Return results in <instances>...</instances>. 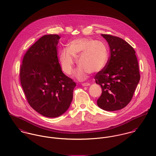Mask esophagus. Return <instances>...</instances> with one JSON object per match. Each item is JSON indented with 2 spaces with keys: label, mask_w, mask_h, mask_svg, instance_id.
<instances>
[{
  "label": "esophagus",
  "mask_w": 156,
  "mask_h": 156,
  "mask_svg": "<svg viewBox=\"0 0 156 156\" xmlns=\"http://www.w3.org/2000/svg\"><path fill=\"white\" fill-rule=\"evenodd\" d=\"M82 85H83V86H88L90 85V84L88 83H83Z\"/></svg>",
  "instance_id": "1"
}]
</instances>
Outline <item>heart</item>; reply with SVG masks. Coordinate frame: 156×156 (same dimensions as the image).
<instances>
[{
  "instance_id": "b5f03b06",
  "label": "heart",
  "mask_w": 156,
  "mask_h": 156,
  "mask_svg": "<svg viewBox=\"0 0 156 156\" xmlns=\"http://www.w3.org/2000/svg\"><path fill=\"white\" fill-rule=\"evenodd\" d=\"M76 57L80 65L75 75L78 80H84L89 73L99 72L105 67L109 58L107 46L102 41L91 38L71 41L68 47L63 48L59 55L61 68L68 75L73 73Z\"/></svg>"
}]
</instances>
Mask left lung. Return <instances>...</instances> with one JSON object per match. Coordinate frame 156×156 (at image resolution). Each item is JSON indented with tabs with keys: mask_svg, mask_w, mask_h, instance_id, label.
Wrapping results in <instances>:
<instances>
[{
	"mask_svg": "<svg viewBox=\"0 0 156 156\" xmlns=\"http://www.w3.org/2000/svg\"><path fill=\"white\" fill-rule=\"evenodd\" d=\"M101 35L109 44L110 56L94 77L102 89L97 104L105 111H117L132 99L140 80L138 62L135 50L126 41L112 35Z\"/></svg>",
	"mask_w": 156,
	"mask_h": 156,
	"instance_id": "obj_1",
	"label": "left lung"
}]
</instances>
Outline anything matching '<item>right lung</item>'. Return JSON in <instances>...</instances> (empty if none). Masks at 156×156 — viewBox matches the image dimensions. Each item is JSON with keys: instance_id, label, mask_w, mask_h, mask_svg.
<instances>
[{"instance_id": "right-lung-1", "label": "right lung", "mask_w": 156, "mask_h": 156, "mask_svg": "<svg viewBox=\"0 0 156 156\" xmlns=\"http://www.w3.org/2000/svg\"><path fill=\"white\" fill-rule=\"evenodd\" d=\"M60 37L47 35L39 39L24 55L20 82L30 106L43 116L64 114L73 99L76 83L62 71L57 57Z\"/></svg>"}]
</instances>
